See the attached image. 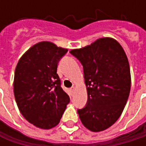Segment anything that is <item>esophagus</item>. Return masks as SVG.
Here are the masks:
<instances>
[{
  "mask_svg": "<svg viewBox=\"0 0 146 146\" xmlns=\"http://www.w3.org/2000/svg\"><path fill=\"white\" fill-rule=\"evenodd\" d=\"M73 91H74V88H71L70 89V92H71V96H73Z\"/></svg>",
  "mask_w": 146,
  "mask_h": 146,
  "instance_id": "1",
  "label": "esophagus"
}]
</instances>
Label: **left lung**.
Wrapping results in <instances>:
<instances>
[{
    "label": "left lung",
    "instance_id": "1",
    "mask_svg": "<svg viewBox=\"0 0 146 146\" xmlns=\"http://www.w3.org/2000/svg\"><path fill=\"white\" fill-rule=\"evenodd\" d=\"M70 53L83 65L87 88L86 106L78 110L85 128L93 132L111 127L128 101L131 76L128 57L117 40L102 38Z\"/></svg>",
    "mask_w": 146,
    "mask_h": 146
}]
</instances>
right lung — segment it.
<instances>
[{
  "mask_svg": "<svg viewBox=\"0 0 146 146\" xmlns=\"http://www.w3.org/2000/svg\"><path fill=\"white\" fill-rule=\"evenodd\" d=\"M67 52V49L42 41L29 48L16 67L17 105L24 118L40 129L56 126L70 102L56 73L57 64Z\"/></svg>",
  "mask_w": 146,
  "mask_h": 146,
  "instance_id": "1",
  "label": "right lung"
}]
</instances>
